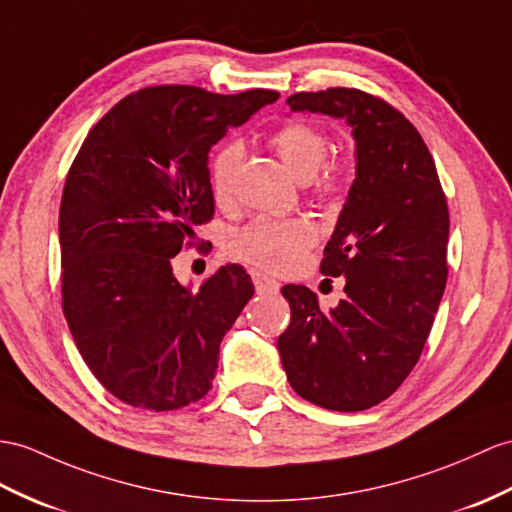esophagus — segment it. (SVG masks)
<instances>
[{"instance_id":"esophagus-1","label":"esophagus","mask_w":512,"mask_h":512,"mask_svg":"<svg viewBox=\"0 0 512 512\" xmlns=\"http://www.w3.org/2000/svg\"><path fill=\"white\" fill-rule=\"evenodd\" d=\"M252 280H254V286H256V291H258L260 295H276V293L280 291V282L269 278V276H265V273L254 271V273H252Z\"/></svg>"}]
</instances>
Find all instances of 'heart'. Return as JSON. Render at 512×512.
Returning <instances> with one entry per match:
<instances>
[{"mask_svg": "<svg viewBox=\"0 0 512 512\" xmlns=\"http://www.w3.org/2000/svg\"><path fill=\"white\" fill-rule=\"evenodd\" d=\"M271 145L297 180L308 182L317 176L328 154V136L306 121H291L271 136ZM243 162V145L228 141L217 149L210 162V191L217 204H228L234 195L236 176ZM350 158H336L321 171L317 191L332 195L350 180ZM315 243V230L304 219H267L249 221L230 239L232 256L249 265L284 273L297 267L306 249Z\"/></svg>", "mask_w": 512, "mask_h": 512, "instance_id": "obj_1", "label": "heart"}]
</instances>
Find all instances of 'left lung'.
I'll use <instances>...</instances> for the list:
<instances>
[{
	"label": "left lung",
	"mask_w": 512,
	"mask_h": 512,
	"mask_svg": "<svg viewBox=\"0 0 512 512\" xmlns=\"http://www.w3.org/2000/svg\"><path fill=\"white\" fill-rule=\"evenodd\" d=\"M286 104L352 128L356 178L321 260L323 276L345 278V299L323 313L306 286H282L291 323L278 352L299 397L356 413L417 365L447 282L450 215L421 134L380 97L339 86Z\"/></svg>",
	"instance_id": "obj_1"
}]
</instances>
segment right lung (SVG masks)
<instances>
[{
	"label": "right lung",
	"instance_id": "1",
	"mask_svg": "<svg viewBox=\"0 0 512 512\" xmlns=\"http://www.w3.org/2000/svg\"><path fill=\"white\" fill-rule=\"evenodd\" d=\"M278 97L149 86L84 139L58 217L62 310L84 363L117 400L160 413L213 386L219 345L254 284L226 265L191 291L171 260L213 219L210 147Z\"/></svg>",
	"mask_w": 512,
	"mask_h": 512
}]
</instances>
